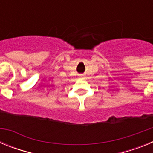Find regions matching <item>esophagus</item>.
<instances>
[{
  "instance_id": "obj_1",
  "label": "esophagus",
  "mask_w": 153,
  "mask_h": 153,
  "mask_svg": "<svg viewBox=\"0 0 153 153\" xmlns=\"http://www.w3.org/2000/svg\"><path fill=\"white\" fill-rule=\"evenodd\" d=\"M80 76H83V75H80Z\"/></svg>"
}]
</instances>
